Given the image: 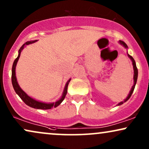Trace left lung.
Segmentation results:
<instances>
[{"instance_id": "8db88e82", "label": "left lung", "mask_w": 149, "mask_h": 149, "mask_svg": "<svg viewBox=\"0 0 149 149\" xmlns=\"http://www.w3.org/2000/svg\"><path fill=\"white\" fill-rule=\"evenodd\" d=\"M119 44H120L121 45H122V46L126 48L127 49H128V46L127 45V44L125 42H123V41L122 40H120L119 41ZM127 55H128V57H129L130 59H131V61H132V64H133V71H134V74H133V85L132 86V88H131V91H130L129 95H128V96L126 97V99L124 100V101L122 102H120V103H118V104H117V106H120V105H121L123 104V103H125L127 102L128 100H129L130 97H131V95H132L133 92V91H134V88H135V84H136V82H137V76H138V71H137V68L136 67V64H135V60L133 59V58L131 56H130L129 54H128L127 52Z\"/></svg>"}]
</instances>
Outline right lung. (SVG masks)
<instances>
[{"label": "right lung", "instance_id": "obj_1", "mask_svg": "<svg viewBox=\"0 0 149 149\" xmlns=\"http://www.w3.org/2000/svg\"><path fill=\"white\" fill-rule=\"evenodd\" d=\"M37 41H38V40L27 41V42H26L24 44L22 45L21 47L20 48V49L18 50V57L15 59L14 63H13V66H12V85H13V87H14L15 92L18 94V96L21 98L22 100L26 104L28 105V106L30 107H32V108H34V109L46 110V109H51L54 108V107H57L58 106H59V105L61 104L62 102L64 100V99H65L66 95H67V87H68L69 83V82H70L71 78L69 79V80L67 82V83H66L65 86V88H64V90L63 92V95H62L61 98L58 100L56 101L55 102L46 103V102H43L36 100L33 99L31 97L29 96V95H28L21 88H20V86H19V84H18V81H17L16 76V67L17 63H18V59H19V58H20V53H21L22 49H23L27 45L32 44V43H34L36 42H37Z\"/></svg>", "mask_w": 149, "mask_h": 149}]
</instances>
